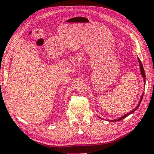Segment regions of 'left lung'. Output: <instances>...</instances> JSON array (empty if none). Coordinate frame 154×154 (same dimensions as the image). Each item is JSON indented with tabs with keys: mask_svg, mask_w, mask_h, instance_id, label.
I'll use <instances>...</instances> for the list:
<instances>
[{
	"mask_svg": "<svg viewBox=\"0 0 154 154\" xmlns=\"http://www.w3.org/2000/svg\"><path fill=\"white\" fill-rule=\"evenodd\" d=\"M138 61H139V63H140V71H141V74H142V77H143V81H144V85H145V83H146V74H145V71H144V69H143V65H142V63H141V61H140V59H139V58H138ZM143 96V94H142V95L141 98H140V102H139L138 104V105H137V106H136V107L135 108V109H134L132 111H131V112H130L129 113H127V114H126L125 115L122 116V117L120 118V119H116V120H112V121H114V122H116V121H119V120H121L124 119V118H126V116H128V115H130V114H132V113H133L134 112L135 110H136L137 109H138V107L140 106V104H141V102H142V100Z\"/></svg>",
	"mask_w": 154,
	"mask_h": 154,
	"instance_id": "obj_1",
	"label": "left lung"
}]
</instances>
